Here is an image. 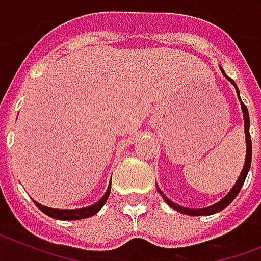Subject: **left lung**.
Here are the masks:
<instances>
[{
	"label": "left lung",
	"mask_w": 261,
	"mask_h": 261,
	"mask_svg": "<svg viewBox=\"0 0 261 261\" xmlns=\"http://www.w3.org/2000/svg\"><path fill=\"white\" fill-rule=\"evenodd\" d=\"M223 72V74L226 76L225 70H222ZM227 77V76H226ZM230 80V82L233 83L234 87H236V90H237V94L238 96H240V91H238L237 86H236V83L231 80L230 77H227ZM240 100H241V98H240ZM241 108H242V113H244V126H245V137H246V158H245V165H244V169H242L241 171V175H240V178L237 179V182H236V185H234L233 188H231V191L227 193V195L223 197V199L221 200V201H218L217 204H214V205H211V207H207V208H200V210H192V208H185V207H181V205H177L175 203H173L171 200H169L166 197V196L163 195L162 192H161V189L158 188L159 193L162 195V197L165 199V201H166L169 205H170L171 208H174V210H177V211H179V213L182 214H187V215H191V217H199V215H213V214H217L219 213V211H222V210H225L227 205H229L231 201H233L236 197H237V195L240 193V191H241L242 185H244V182H245V178L246 175H248V171H249L250 169V162H252V140H250V135H249V113H248V108H246L245 105H244V102L241 100Z\"/></svg>",
	"instance_id": "left-lung-1"
}]
</instances>
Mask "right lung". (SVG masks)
<instances>
[{"mask_svg":"<svg viewBox=\"0 0 261 261\" xmlns=\"http://www.w3.org/2000/svg\"><path fill=\"white\" fill-rule=\"evenodd\" d=\"M110 189H112V182L109 185L108 192L105 193L102 199L96 201L94 205H90V207H84V208H77V210H56V208H50V207H44L42 204L36 203L35 205L39 208L42 213H44L48 217L54 218V219H62V221H76V219H84V218L92 217L95 214L98 213L99 210L105 205V203L108 201V197L110 195Z\"/></svg>","mask_w":261,"mask_h":261,"instance_id":"add662e5","label":"right lung"}]
</instances>
